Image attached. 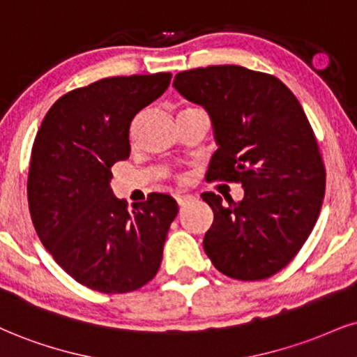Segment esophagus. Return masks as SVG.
<instances>
[{
  "instance_id": "esophagus-1",
  "label": "esophagus",
  "mask_w": 357,
  "mask_h": 357,
  "mask_svg": "<svg viewBox=\"0 0 357 357\" xmlns=\"http://www.w3.org/2000/svg\"><path fill=\"white\" fill-rule=\"evenodd\" d=\"M193 200H195V199H193V197H190V195H178L177 197V204H178L180 208H183V206L192 204Z\"/></svg>"
}]
</instances>
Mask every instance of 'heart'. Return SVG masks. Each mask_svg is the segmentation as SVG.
<instances>
[{"label":"heart","instance_id":"heart-1","mask_svg":"<svg viewBox=\"0 0 357 357\" xmlns=\"http://www.w3.org/2000/svg\"><path fill=\"white\" fill-rule=\"evenodd\" d=\"M183 180H185V178H182V182H183Z\"/></svg>","mask_w":357,"mask_h":357}]
</instances>
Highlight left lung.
Here are the masks:
<instances>
[{
  "label": "left lung",
  "mask_w": 357,
  "mask_h": 357,
  "mask_svg": "<svg viewBox=\"0 0 357 357\" xmlns=\"http://www.w3.org/2000/svg\"><path fill=\"white\" fill-rule=\"evenodd\" d=\"M174 87L212 119L218 149L206 178L238 182L240 202L213 192L204 248L235 280H265L288 265L313 231L326 170L301 104L280 79L241 66L178 73Z\"/></svg>",
  "instance_id": "obj_1"
}]
</instances>
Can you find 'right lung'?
I'll use <instances>...</instances> for the list:
<instances>
[{
	"label": "right lung",
	"instance_id": "1",
	"mask_svg": "<svg viewBox=\"0 0 357 357\" xmlns=\"http://www.w3.org/2000/svg\"><path fill=\"white\" fill-rule=\"evenodd\" d=\"M170 73L105 77L59 98L31 152L33 225L56 263L100 293H129L162 263L177 202L165 193L127 208L112 193L111 167L130 153L132 119L160 98Z\"/></svg>",
	"mask_w": 357,
	"mask_h": 357
}]
</instances>
